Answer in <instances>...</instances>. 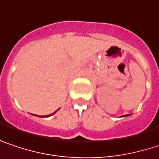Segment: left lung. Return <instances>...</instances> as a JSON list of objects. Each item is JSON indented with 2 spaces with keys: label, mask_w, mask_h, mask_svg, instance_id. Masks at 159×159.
<instances>
[{
  "label": "left lung",
  "mask_w": 159,
  "mask_h": 159,
  "mask_svg": "<svg viewBox=\"0 0 159 159\" xmlns=\"http://www.w3.org/2000/svg\"><path fill=\"white\" fill-rule=\"evenodd\" d=\"M124 116H128V115H124Z\"/></svg>",
  "instance_id": "8db88e82"
}]
</instances>
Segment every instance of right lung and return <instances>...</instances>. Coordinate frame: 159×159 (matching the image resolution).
Here are the masks:
<instances>
[{
    "instance_id": "add662e5",
    "label": "right lung",
    "mask_w": 159,
    "mask_h": 159,
    "mask_svg": "<svg viewBox=\"0 0 159 159\" xmlns=\"http://www.w3.org/2000/svg\"><path fill=\"white\" fill-rule=\"evenodd\" d=\"M57 112V111H55V112H53V113H52V114H50V115H47V116H45V117H49V116H51V115H52V114H54V113H55V112ZM39 117H40V116H39ZM42 117V116H41Z\"/></svg>"
}]
</instances>
